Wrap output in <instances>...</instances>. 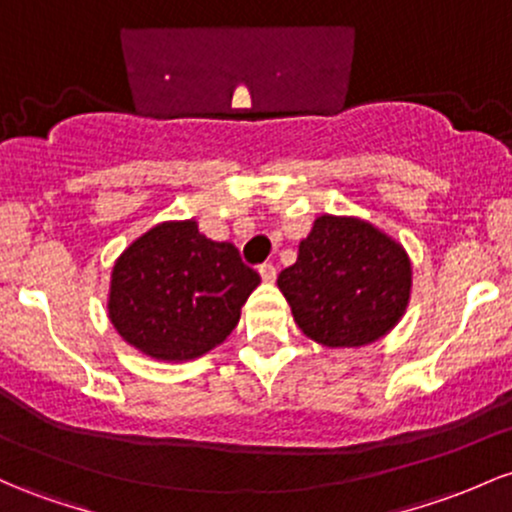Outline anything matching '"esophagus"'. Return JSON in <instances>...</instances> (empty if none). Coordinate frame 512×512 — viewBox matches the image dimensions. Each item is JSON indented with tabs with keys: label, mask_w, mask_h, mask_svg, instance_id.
Returning <instances> with one entry per match:
<instances>
[{
	"label": "esophagus",
	"mask_w": 512,
	"mask_h": 512,
	"mask_svg": "<svg viewBox=\"0 0 512 512\" xmlns=\"http://www.w3.org/2000/svg\"><path fill=\"white\" fill-rule=\"evenodd\" d=\"M260 274L265 282H274V279H277V267H274L272 262H265V265H260Z\"/></svg>",
	"instance_id": "34e87169"
}]
</instances>
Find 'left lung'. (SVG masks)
<instances>
[{"instance_id":"1","label":"left lung","mask_w":512,"mask_h":512,"mask_svg":"<svg viewBox=\"0 0 512 512\" xmlns=\"http://www.w3.org/2000/svg\"><path fill=\"white\" fill-rule=\"evenodd\" d=\"M277 284L308 338L362 347L389 333L406 311L411 262L401 245L369 223L320 216Z\"/></svg>"}]
</instances>
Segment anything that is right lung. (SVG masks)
<instances>
[{
    "label": "right lung",
    "instance_id": "add662e5",
    "mask_svg": "<svg viewBox=\"0 0 512 512\" xmlns=\"http://www.w3.org/2000/svg\"><path fill=\"white\" fill-rule=\"evenodd\" d=\"M257 284L235 245L206 238L194 221L162 223L116 260L109 318L140 352L182 362L233 333Z\"/></svg>",
    "mask_w": 512,
    "mask_h": 512
}]
</instances>
